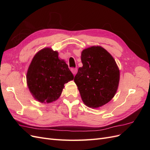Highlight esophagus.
I'll return each instance as SVG.
<instances>
[{
	"label": "esophagus",
	"instance_id": "esophagus-1",
	"mask_svg": "<svg viewBox=\"0 0 150 150\" xmlns=\"http://www.w3.org/2000/svg\"><path fill=\"white\" fill-rule=\"evenodd\" d=\"M71 71L72 72V74H73L74 75H75L76 74L77 71H78V69H77V68H71Z\"/></svg>",
	"mask_w": 150,
	"mask_h": 150
}]
</instances>
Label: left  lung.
<instances>
[{"label": "left lung", "mask_w": 150, "mask_h": 150, "mask_svg": "<svg viewBox=\"0 0 150 150\" xmlns=\"http://www.w3.org/2000/svg\"><path fill=\"white\" fill-rule=\"evenodd\" d=\"M83 67L74 77L81 97L86 106L98 108L110 101L118 88L120 70L106 49L92 46L81 52Z\"/></svg>", "instance_id": "8db88e82"}]
</instances>
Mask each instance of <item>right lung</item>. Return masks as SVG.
Listing matches in <instances>:
<instances>
[{
    "label": "right lung",
    "instance_id": "1",
    "mask_svg": "<svg viewBox=\"0 0 150 150\" xmlns=\"http://www.w3.org/2000/svg\"><path fill=\"white\" fill-rule=\"evenodd\" d=\"M51 48L42 49L35 54L27 72V83L33 97L40 103H49L60 97L64 84L74 76L66 62Z\"/></svg>",
    "mask_w": 150,
    "mask_h": 150
}]
</instances>
